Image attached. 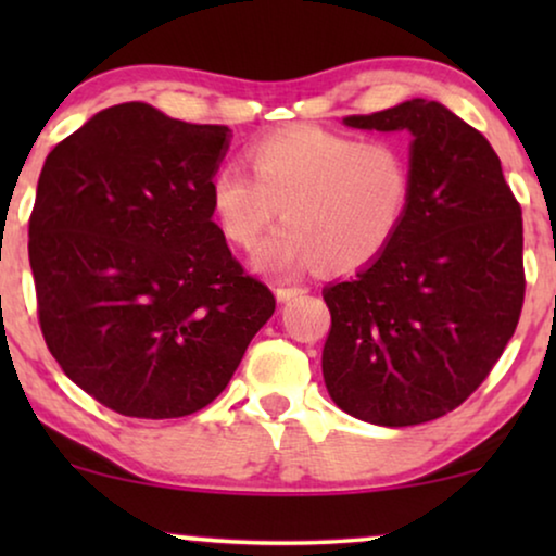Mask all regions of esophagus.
<instances>
[{"label": "esophagus", "instance_id": "1", "mask_svg": "<svg viewBox=\"0 0 556 556\" xmlns=\"http://www.w3.org/2000/svg\"><path fill=\"white\" fill-rule=\"evenodd\" d=\"M303 293H308L306 286H278V288H276L278 301H283V303L299 299V295H303Z\"/></svg>", "mask_w": 556, "mask_h": 556}]
</instances>
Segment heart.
Here are the masks:
<instances>
[{
	"instance_id": "1",
	"label": "heart",
	"mask_w": 556,
	"mask_h": 556,
	"mask_svg": "<svg viewBox=\"0 0 556 556\" xmlns=\"http://www.w3.org/2000/svg\"><path fill=\"white\" fill-rule=\"evenodd\" d=\"M253 177L225 164L210 179V204L232 245L250 248L280 225L253 263L301 273L321 263L354 270L379 257L413 200V162L394 139H354L324 126H291L248 147Z\"/></svg>"
}]
</instances>
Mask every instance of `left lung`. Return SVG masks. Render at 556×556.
<instances>
[{
    "instance_id": "obj_1",
    "label": "left lung",
    "mask_w": 556,
    "mask_h": 556,
    "mask_svg": "<svg viewBox=\"0 0 556 556\" xmlns=\"http://www.w3.org/2000/svg\"><path fill=\"white\" fill-rule=\"evenodd\" d=\"M344 124L413 134V200L382 255L324 288V382L344 413L407 428L463 405L514 337L527 288L521 204L485 136L438 101Z\"/></svg>"
}]
</instances>
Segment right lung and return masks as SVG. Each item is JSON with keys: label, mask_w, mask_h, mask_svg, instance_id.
Segmentation results:
<instances>
[{"label": "right lung", "mask_w": 556, "mask_h": 556, "mask_svg": "<svg viewBox=\"0 0 556 556\" xmlns=\"http://www.w3.org/2000/svg\"><path fill=\"white\" fill-rule=\"evenodd\" d=\"M230 128L121 103L50 151L29 215L37 318L103 407L166 420L207 407L276 311L212 223Z\"/></svg>", "instance_id": "1"}]
</instances>
